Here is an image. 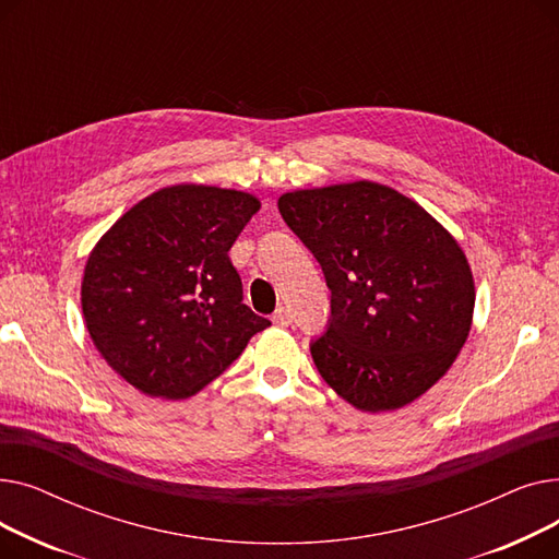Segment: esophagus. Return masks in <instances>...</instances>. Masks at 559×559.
I'll return each instance as SVG.
<instances>
[{
	"mask_svg": "<svg viewBox=\"0 0 559 559\" xmlns=\"http://www.w3.org/2000/svg\"><path fill=\"white\" fill-rule=\"evenodd\" d=\"M272 321H274L276 326L285 329V326H289V324H292V312H289L287 308H278V310L272 314Z\"/></svg>",
	"mask_w": 559,
	"mask_h": 559,
	"instance_id": "34e87169",
	"label": "esophagus"
}]
</instances>
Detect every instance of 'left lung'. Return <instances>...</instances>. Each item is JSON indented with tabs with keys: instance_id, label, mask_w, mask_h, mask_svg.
Wrapping results in <instances>:
<instances>
[{
	"instance_id": "left-lung-1",
	"label": "left lung",
	"mask_w": 559,
	"mask_h": 559,
	"mask_svg": "<svg viewBox=\"0 0 559 559\" xmlns=\"http://www.w3.org/2000/svg\"><path fill=\"white\" fill-rule=\"evenodd\" d=\"M278 211L331 289V326L310 346L321 378L371 415L426 394L474 324L472 264L453 235L373 181L292 190Z\"/></svg>"
}]
</instances>
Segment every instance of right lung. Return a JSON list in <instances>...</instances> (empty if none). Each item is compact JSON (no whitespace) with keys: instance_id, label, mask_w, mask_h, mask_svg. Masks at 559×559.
<instances>
[{"instance_id":"obj_1","label":"right lung","mask_w":559,"mask_h":559,"mask_svg":"<svg viewBox=\"0 0 559 559\" xmlns=\"http://www.w3.org/2000/svg\"><path fill=\"white\" fill-rule=\"evenodd\" d=\"M258 211L260 199L242 190L167 186L131 205L87 255L85 329L138 392L190 399L270 326L242 304L228 258Z\"/></svg>"}]
</instances>
